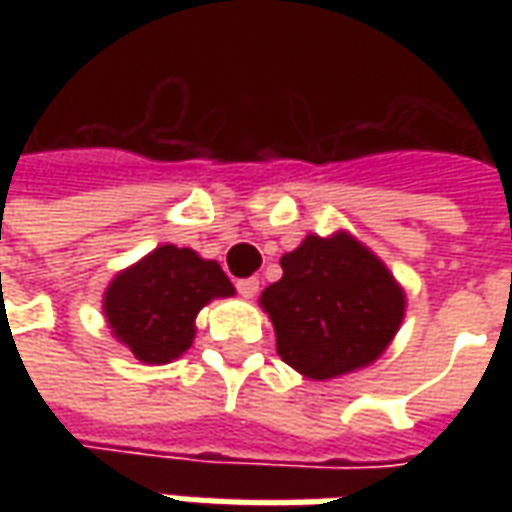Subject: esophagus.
Returning a JSON list of instances; mask_svg holds the SVG:
<instances>
[{
    "mask_svg": "<svg viewBox=\"0 0 512 512\" xmlns=\"http://www.w3.org/2000/svg\"><path fill=\"white\" fill-rule=\"evenodd\" d=\"M235 288H238V293H241L244 299H255L257 290H260V279L257 277L238 279V282H235Z\"/></svg>",
    "mask_w": 512,
    "mask_h": 512,
    "instance_id": "1",
    "label": "esophagus"
}]
</instances>
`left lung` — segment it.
<instances>
[{
  "mask_svg": "<svg viewBox=\"0 0 512 512\" xmlns=\"http://www.w3.org/2000/svg\"><path fill=\"white\" fill-rule=\"evenodd\" d=\"M282 279L260 296L277 354L301 376H343L376 362L400 329L406 296L354 235H307L279 260Z\"/></svg>",
  "mask_w": 512,
  "mask_h": 512,
  "instance_id": "8db88e82",
  "label": "left lung"
}]
</instances>
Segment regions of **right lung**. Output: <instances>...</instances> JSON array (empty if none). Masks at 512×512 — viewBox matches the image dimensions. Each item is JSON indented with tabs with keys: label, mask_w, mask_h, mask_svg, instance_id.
<instances>
[{
	"label": "right lung",
	"mask_w": 512,
	"mask_h": 512,
	"mask_svg": "<svg viewBox=\"0 0 512 512\" xmlns=\"http://www.w3.org/2000/svg\"><path fill=\"white\" fill-rule=\"evenodd\" d=\"M219 296H233L219 263L167 244L117 274L106 290L104 312L117 340L139 362L167 365L194 340L197 312Z\"/></svg>",
	"instance_id": "add662e5"
}]
</instances>
